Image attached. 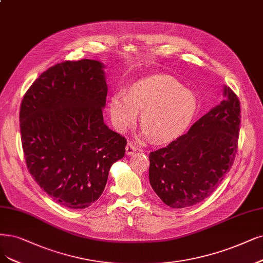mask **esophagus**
I'll use <instances>...</instances> for the list:
<instances>
[{"label":"esophagus","mask_w":263,"mask_h":263,"mask_svg":"<svg viewBox=\"0 0 263 263\" xmlns=\"http://www.w3.org/2000/svg\"><path fill=\"white\" fill-rule=\"evenodd\" d=\"M137 151H138V147L135 146L133 143L130 142V143H128V145H126V147H125L126 155H133Z\"/></svg>","instance_id":"esophagus-1"}]
</instances>
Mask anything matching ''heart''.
<instances>
[{"label": "heart", "mask_w": 263, "mask_h": 263, "mask_svg": "<svg viewBox=\"0 0 263 263\" xmlns=\"http://www.w3.org/2000/svg\"><path fill=\"white\" fill-rule=\"evenodd\" d=\"M196 96L164 74H154L133 82L123 93L109 100V114L120 132L132 126L141 112V125L153 142H172L186 131L197 111Z\"/></svg>", "instance_id": "heart-1"}]
</instances>
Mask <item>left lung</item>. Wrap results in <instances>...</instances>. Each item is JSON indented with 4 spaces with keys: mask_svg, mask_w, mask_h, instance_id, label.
<instances>
[{
    "mask_svg": "<svg viewBox=\"0 0 263 263\" xmlns=\"http://www.w3.org/2000/svg\"><path fill=\"white\" fill-rule=\"evenodd\" d=\"M224 87V100L194 123L187 133L149 154V182L171 208H186L215 192L234 163L240 106Z\"/></svg>",
    "mask_w": 263,
    "mask_h": 263,
    "instance_id": "obj_1",
    "label": "left lung"
}]
</instances>
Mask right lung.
<instances>
[{"mask_svg":"<svg viewBox=\"0 0 263 263\" xmlns=\"http://www.w3.org/2000/svg\"><path fill=\"white\" fill-rule=\"evenodd\" d=\"M97 61H65L29 87L19 120L29 173L48 196L70 209L100 198L126 139L104 123L107 84Z\"/></svg>","mask_w":263,"mask_h":263,"instance_id":"right-lung-1","label":"right lung"}]
</instances>
